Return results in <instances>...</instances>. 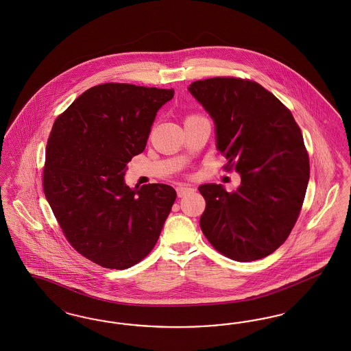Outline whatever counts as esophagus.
Listing matches in <instances>:
<instances>
[{"label": "esophagus", "instance_id": "34e87169", "mask_svg": "<svg viewBox=\"0 0 351 351\" xmlns=\"http://www.w3.org/2000/svg\"><path fill=\"white\" fill-rule=\"evenodd\" d=\"M193 189L191 188V186H188V185H185V184H179L178 186H176V192H178V196L182 197L185 196L186 193H189V192H192Z\"/></svg>", "mask_w": 351, "mask_h": 351}]
</instances>
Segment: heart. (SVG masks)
<instances>
[{
	"mask_svg": "<svg viewBox=\"0 0 351 351\" xmlns=\"http://www.w3.org/2000/svg\"><path fill=\"white\" fill-rule=\"evenodd\" d=\"M193 116H197V114H191V116H188V117H193Z\"/></svg>",
	"mask_w": 351,
	"mask_h": 351,
	"instance_id": "b5f03b06",
	"label": "heart"
}]
</instances>
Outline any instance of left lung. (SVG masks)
Instances as JSON below:
<instances>
[{
    "mask_svg": "<svg viewBox=\"0 0 351 351\" xmlns=\"http://www.w3.org/2000/svg\"><path fill=\"white\" fill-rule=\"evenodd\" d=\"M189 91L209 112L226 171L241 176L237 191L204 184L199 227L226 257L247 263L274 252L289 238L302 210L309 159L290 110L251 80L215 77Z\"/></svg>",
    "mask_w": 351,
    "mask_h": 351,
    "instance_id": "1",
    "label": "left lung"
}]
</instances>
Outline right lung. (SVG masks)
Listing matches in <instances>:
<instances>
[{"mask_svg": "<svg viewBox=\"0 0 351 351\" xmlns=\"http://www.w3.org/2000/svg\"><path fill=\"white\" fill-rule=\"evenodd\" d=\"M173 88L129 84L86 90L52 126L43 189L71 247L107 269L133 267L153 251L176 192L124 182L128 162L145 150L158 110Z\"/></svg>", "mask_w": 351, "mask_h": 351, "instance_id": "obj_1", "label": "right lung"}]
</instances>
